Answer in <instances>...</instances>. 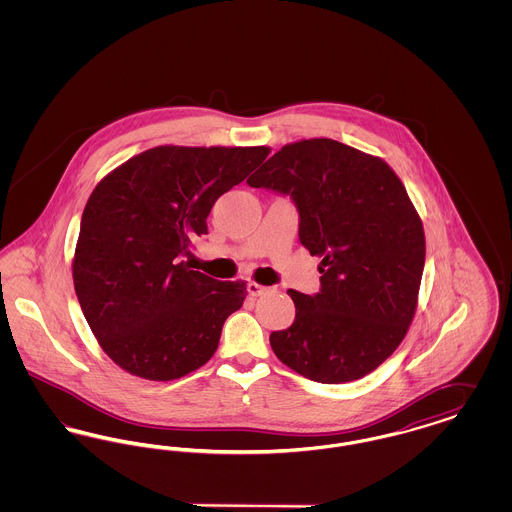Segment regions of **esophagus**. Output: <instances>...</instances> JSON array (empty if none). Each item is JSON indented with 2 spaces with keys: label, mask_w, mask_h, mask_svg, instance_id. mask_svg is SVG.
<instances>
[{
  "label": "esophagus",
  "mask_w": 512,
  "mask_h": 512,
  "mask_svg": "<svg viewBox=\"0 0 512 512\" xmlns=\"http://www.w3.org/2000/svg\"><path fill=\"white\" fill-rule=\"evenodd\" d=\"M265 292H267V288L261 286V284H257V282H249V284H247V293H249L251 297H259V295H263Z\"/></svg>",
  "instance_id": "obj_1"
}]
</instances>
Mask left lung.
<instances>
[{
	"mask_svg": "<svg viewBox=\"0 0 512 512\" xmlns=\"http://www.w3.org/2000/svg\"><path fill=\"white\" fill-rule=\"evenodd\" d=\"M247 184L290 195L299 240L322 259L320 292H288L295 320L270 334L272 351L320 384L363 378L416 311L426 242L403 182L380 157L313 138L282 147Z\"/></svg>",
	"mask_w": 512,
	"mask_h": 512,
	"instance_id": "left-lung-1",
	"label": "left lung"
}]
</instances>
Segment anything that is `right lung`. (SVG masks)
I'll use <instances>...</instances> for the list:
<instances>
[{
    "label": "right lung",
    "mask_w": 512,
    "mask_h": 512,
    "mask_svg": "<svg viewBox=\"0 0 512 512\" xmlns=\"http://www.w3.org/2000/svg\"><path fill=\"white\" fill-rule=\"evenodd\" d=\"M270 149L159 146L109 172L90 195L76 242L74 290L101 349L126 372L174 380L205 365L245 282L180 261L220 195Z\"/></svg>",
    "instance_id": "obj_1"
}]
</instances>
